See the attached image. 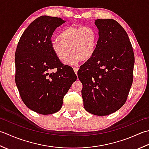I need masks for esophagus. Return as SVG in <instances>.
I'll list each match as a JSON object with an SVG mask.
<instances>
[{"label": "esophagus", "instance_id": "34e87169", "mask_svg": "<svg viewBox=\"0 0 149 149\" xmlns=\"http://www.w3.org/2000/svg\"><path fill=\"white\" fill-rule=\"evenodd\" d=\"M73 70H74V72H75V74H77V72H78V69L77 68H73Z\"/></svg>", "mask_w": 149, "mask_h": 149}]
</instances>
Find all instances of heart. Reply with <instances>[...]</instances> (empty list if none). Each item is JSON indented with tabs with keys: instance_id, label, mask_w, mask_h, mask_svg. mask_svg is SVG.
I'll list each match as a JSON object with an SVG mask.
<instances>
[{
	"instance_id": "b5f03b06",
	"label": "heart",
	"mask_w": 149,
	"mask_h": 149,
	"mask_svg": "<svg viewBox=\"0 0 149 149\" xmlns=\"http://www.w3.org/2000/svg\"><path fill=\"white\" fill-rule=\"evenodd\" d=\"M58 40L51 43V49L60 62L76 65L80 61H89L95 56L98 47V34L90 27L70 26L58 35Z\"/></svg>"
}]
</instances>
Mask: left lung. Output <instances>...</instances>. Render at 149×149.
<instances>
[{
	"label": "left lung",
	"mask_w": 149,
	"mask_h": 149,
	"mask_svg": "<svg viewBox=\"0 0 149 149\" xmlns=\"http://www.w3.org/2000/svg\"><path fill=\"white\" fill-rule=\"evenodd\" d=\"M98 47L91 59L80 67L78 77L83 85L86 110L106 116L125 104L133 81L134 54L128 35L113 19H97Z\"/></svg>",
	"instance_id": "1"
}]
</instances>
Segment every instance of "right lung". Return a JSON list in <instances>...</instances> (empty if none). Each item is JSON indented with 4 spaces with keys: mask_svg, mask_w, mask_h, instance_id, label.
Wrapping results in <instances>:
<instances>
[{
    "mask_svg": "<svg viewBox=\"0 0 149 149\" xmlns=\"http://www.w3.org/2000/svg\"><path fill=\"white\" fill-rule=\"evenodd\" d=\"M65 21L41 16L24 31L15 52V83L23 102L41 114L55 113L77 78L73 69L63 65L51 49V36ZM56 69L55 73L51 70Z\"/></svg>",
    "mask_w": 149,
    "mask_h": 149,
    "instance_id": "add662e5",
    "label": "right lung"
}]
</instances>
